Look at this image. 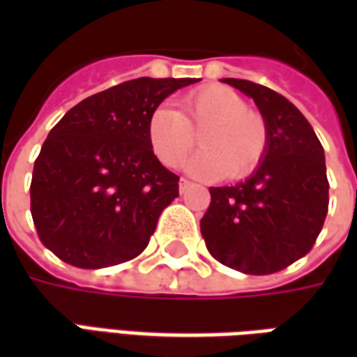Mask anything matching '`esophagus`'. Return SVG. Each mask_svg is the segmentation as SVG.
Wrapping results in <instances>:
<instances>
[{
    "label": "esophagus",
    "mask_w": 357,
    "mask_h": 357,
    "mask_svg": "<svg viewBox=\"0 0 357 357\" xmlns=\"http://www.w3.org/2000/svg\"><path fill=\"white\" fill-rule=\"evenodd\" d=\"M191 185H193V183H191L189 179H185V178L179 179V191H181V193H185L187 189H189V187H191Z\"/></svg>",
    "instance_id": "1"
}]
</instances>
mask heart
<instances>
[{
    "label": "heart",
    "mask_w": 357,
    "mask_h": 357,
    "mask_svg": "<svg viewBox=\"0 0 357 357\" xmlns=\"http://www.w3.org/2000/svg\"><path fill=\"white\" fill-rule=\"evenodd\" d=\"M197 133L204 149L187 170L199 178H247L268 151L264 116L247 109V101L225 86L195 89L179 101V110L160 105L149 116V143L168 168L183 164L197 145Z\"/></svg>",
    "instance_id": "obj_1"
}]
</instances>
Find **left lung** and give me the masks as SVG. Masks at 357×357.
<instances>
[{
  "label": "left lung",
  "instance_id": "8db88e82",
  "mask_svg": "<svg viewBox=\"0 0 357 357\" xmlns=\"http://www.w3.org/2000/svg\"><path fill=\"white\" fill-rule=\"evenodd\" d=\"M222 82L255 99L269 141L250 178L210 187L202 239L227 268L269 275L306 256L321 233L329 208L325 155L314 128L283 95L248 80Z\"/></svg>",
  "mask_w": 357,
  "mask_h": 357
}]
</instances>
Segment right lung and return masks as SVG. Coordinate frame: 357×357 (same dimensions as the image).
<instances>
[{
	"mask_svg": "<svg viewBox=\"0 0 357 357\" xmlns=\"http://www.w3.org/2000/svg\"><path fill=\"white\" fill-rule=\"evenodd\" d=\"M197 78H135L80 101L43 141L30 183L38 237L63 262L99 269L147 248L179 178L149 143L151 112Z\"/></svg>",
	"mask_w": 357,
	"mask_h": 357,
	"instance_id": "right-lung-1",
	"label": "right lung"
}]
</instances>
